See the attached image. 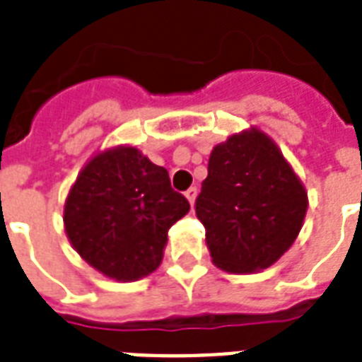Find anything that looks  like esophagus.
<instances>
[{
  "label": "esophagus",
  "mask_w": 362,
  "mask_h": 362,
  "mask_svg": "<svg viewBox=\"0 0 362 362\" xmlns=\"http://www.w3.org/2000/svg\"><path fill=\"white\" fill-rule=\"evenodd\" d=\"M196 194H198V189H196V187H190V189L185 192V196H187V200H189L190 204H194Z\"/></svg>",
  "instance_id": "1"
}]
</instances>
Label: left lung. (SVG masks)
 Here are the masks:
<instances>
[{"instance_id": "8db88e82", "label": "left lung", "mask_w": 362, "mask_h": 362, "mask_svg": "<svg viewBox=\"0 0 362 362\" xmlns=\"http://www.w3.org/2000/svg\"><path fill=\"white\" fill-rule=\"evenodd\" d=\"M194 207L213 262L249 274L272 266L293 245L308 194L270 137L249 130L211 151Z\"/></svg>"}]
</instances>
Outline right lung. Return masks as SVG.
I'll use <instances>...</instances> for the list:
<instances>
[{"label":"right lung","instance_id":"obj_1","mask_svg":"<svg viewBox=\"0 0 362 362\" xmlns=\"http://www.w3.org/2000/svg\"><path fill=\"white\" fill-rule=\"evenodd\" d=\"M190 209L166 168L134 147L94 156L64 207L69 242L96 270L136 281L158 268L168 230Z\"/></svg>","mask_w":362,"mask_h":362}]
</instances>
